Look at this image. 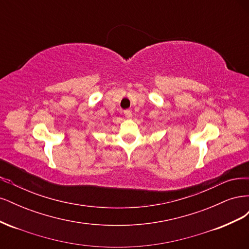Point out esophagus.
Masks as SVG:
<instances>
[{
  "instance_id": "1",
  "label": "esophagus",
  "mask_w": 249,
  "mask_h": 249,
  "mask_svg": "<svg viewBox=\"0 0 249 249\" xmlns=\"http://www.w3.org/2000/svg\"><path fill=\"white\" fill-rule=\"evenodd\" d=\"M124 114L125 115L126 118H131V117H132V112H131V110H124Z\"/></svg>"
}]
</instances>
